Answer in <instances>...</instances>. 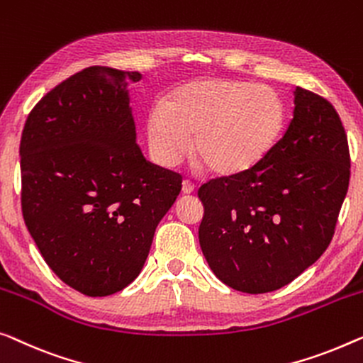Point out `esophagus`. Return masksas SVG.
I'll use <instances>...</instances> for the list:
<instances>
[{"mask_svg":"<svg viewBox=\"0 0 363 363\" xmlns=\"http://www.w3.org/2000/svg\"><path fill=\"white\" fill-rule=\"evenodd\" d=\"M194 191V185L190 182H183L182 183V194H185V196H188V194H191Z\"/></svg>","mask_w":363,"mask_h":363,"instance_id":"34e87169","label":"esophagus"}]
</instances>
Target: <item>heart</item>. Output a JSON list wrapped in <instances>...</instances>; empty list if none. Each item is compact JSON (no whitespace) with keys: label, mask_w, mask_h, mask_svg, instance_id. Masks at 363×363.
Listing matches in <instances>:
<instances>
[{"label":"heart","mask_w":363,"mask_h":363,"mask_svg":"<svg viewBox=\"0 0 363 363\" xmlns=\"http://www.w3.org/2000/svg\"><path fill=\"white\" fill-rule=\"evenodd\" d=\"M286 109L269 86L239 80H199L178 86L145 118L157 164L175 169L190 152L219 177L260 165L280 140Z\"/></svg>","instance_id":"1"}]
</instances>
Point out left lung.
I'll return each mask as SVG.
<instances>
[{"label": "left lung", "instance_id": "left-lung-1", "mask_svg": "<svg viewBox=\"0 0 363 363\" xmlns=\"http://www.w3.org/2000/svg\"><path fill=\"white\" fill-rule=\"evenodd\" d=\"M293 94V119L270 155L198 190L204 259L220 281L250 295L288 285L324 254L349 188V144L337 111L304 88Z\"/></svg>", "mask_w": 363, "mask_h": 363}]
</instances>
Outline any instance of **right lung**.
Here are the masks:
<instances>
[{"instance_id": "1", "label": "right lung", "mask_w": 363, "mask_h": 363, "mask_svg": "<svg viewBox=\"0 0 363 363\" xmlns=\"http://www.w3.org/2000/svg\"><path fill=\"white\" fill-rule=\"evenodd\" d=\"M139 72L88 67L50 90L21 138V206L45 264L86 296L135 280L180 175L135 144L129 106Z\"/></svg>"}]
</instances>
